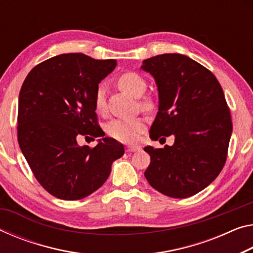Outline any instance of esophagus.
<instances>
[{"label":"esophagus","mask_w":253,"mask_h":253,"mask_svg":"<svg viewBox=\"0 0 253 253\" xmlns=\"http://www.w3.org/2000/svg\"><path fill=\"white\" fill-rule=\"evenodd\" d=\"M139 147L138 146H135V145H128L126 147V151L127 152H135V151H138Z\"/></svg>","instance_id":"1"}]
</instances>
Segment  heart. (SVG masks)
Segmentation results:
<instances>
[{"mask_svg": "<svg viewBox=\"0 0 253 253\" xmlns=\"http://www.w3.org/2000/svg\"><path fill=\"white\" fill-rule=\"evenodd\" d=\"M118 86L123 91L127 92L135 98H139L145 93L147 90V82L141 74L133 71H127L120 74L117 79ZM94 109L99 115L107 114V101L105 89L99 86L95 90L93 99ZM141 106L144 110L152 111L155 108V102L153 99L145 98L141 100ZM146 126L145 120L143 118H131V119H114L108 124L106 127L107 134L110 137L117 139L119 142H134L138 137Z\"/></svg>", "mask_w": 253, "mask_h": 253, "instance_id": "heart-1", "label": "heart"}]
</instances>
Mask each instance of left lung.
<instances>
[{
  "label": "left lung",
  "mask_w": 253,
  "mask_h": 253,
  "mask_svg": "<svg viewBox=\"0 0 253 253\" xmlns=\"http://www.w3.org/2000/svg\"><path fill=\"white\" fill-rule=\"evenodd\" d=\"M141 69L159 90L150 137L174 136L172 146L144 147L151 156L144 175L163 195L190 197L213 182L226 161L232 119L223 89L210 70L181 54L147 58Z\"/></svg>",
  "instance_id": "obj_1"
}]
</instances>
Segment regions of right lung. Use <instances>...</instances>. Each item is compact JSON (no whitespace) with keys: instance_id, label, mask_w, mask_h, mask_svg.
Here are the masks:
<instances>
[{"instance_id":"obj_1","label":"right lung","mask_w":253,"mask_h":253,"mask_svg":"<svg viewBox=\"0 0 253 253\" xmlns=\"http://www.w3.org/2000/svg\"><path fill=\"white\" fill-rule=\"evenodd\" d=\"M117 65L81 53L62 54L36 65L21 86L18 142L38 182L50 195L78 200L106 182L123 144L110 137L80 146V136H105L93 99L99 83Z\"/></svg>"}]
</instances>
